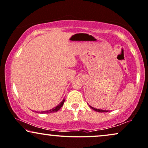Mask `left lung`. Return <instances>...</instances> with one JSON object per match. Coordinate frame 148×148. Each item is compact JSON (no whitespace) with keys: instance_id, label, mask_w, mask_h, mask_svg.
<instances>
[{"instance_id":"left-lung-1","label":"left lung","mask_w":148,"mask_h":148,"mask_svg":"<svg viewBox=\"0 0 148 148\" xmlns=\"http://www.w3.org/2000/svg\"><path fill=\"white\" fill-rule=\"evenodd\" d=\"M90 106L91 108L92 109V110H95V111H97V112H108V110H100V109H97V108H93V107H92V106Z\"/></svg>"}]
</instances>
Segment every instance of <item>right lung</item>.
Masks as SVG:
<instances>
[{"label": "right lung", "instance_id": "1", "mask_svg": "<svg viewBox=\"0 0 148 148\" xmlns=\"http://www.w3.org/2000/svg\"><path fill=\"white\" fill-rule=\"evenodd\" d=\"M64 101L65 99H64L60 103L58 104L57 106L51 109V110H46V111H42V112L40 113H51V112H57V111H58L60 110V108H61V107L62 106L64 103Z\"/></svg>", "mask_w": 148, "mask_h": 148}]
</instances>
